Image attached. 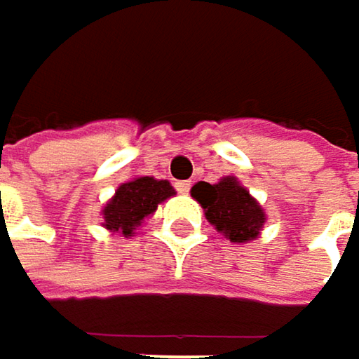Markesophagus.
Returning <instances> with one entry per match:
<instances>
[{"mask_svg": "<svg viewBox=\"0 0 359 359\" xmlns=\"http://www.w3.org/2000/svg\"><path fill=\"white\" fill-rule=\"evenodd\" d=\"M175 187H177V191H179L180 195H187L191 191V180H179Z\"/></svg>", "mask_w": 359, "mask_h": 359, "instance_id": "obj_1", "label": "esophagus"}]
</instances>
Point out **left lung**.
<instances>
[{
	"label": "left lung",
	"mask_w": 359,
	"mask_h": 359,
	"mask_svg": "<svg viewBox=\"0 0 359 359\" xmlns=\"http://www.w3.org/2000/svg\"><path fill=\"white\" fill-rule=\"evenodd\" d=\"M191 195L205 210V218L233 243H245L257 237L264 224V212L257 201L235 179H222L218 184L197 182Z\"/></svg>",
	"instance_id": "left-lung-1"
}]
</instances>
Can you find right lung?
Wrapping results in <instances>:
<instances>
[{
  "instance_id": "add662e5",
  "label": "right lung",
  "mask_w": 359,
  "mask_h": 359,
  "mask_svg": "<svg viewBox=\"0 0 359 359\" xmlns=\"http://www.w3.org/2000/svg\"><path fill=\"white\" fill-rule=\"evenodd\" d=\"M170 195H175V189L168 180H156L151 177L120 184L114 199L104 208L106 229L122 231V235L130 237L135 226H139L145 216L154 214L158 203Z\"/></svg>"
}]
</instances>
